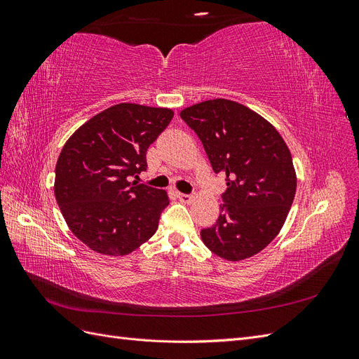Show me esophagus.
<instances>
[{
    "mask_svg": "<svg viewBox=\"0 0 359 359\" xmlns=\"http://www.w3.org/2000/svg\"><path fill=\"white\" fill-rule=\"evenodd\" d=\"M178 199L182 202V203H191L193 202V194H184V193H178Z\"/></svg>",
    "mask_w": 359,
    "mask_h": 359,
    "instance_id": "obj_1",
    "label": "esophagus"
}]
</instances>
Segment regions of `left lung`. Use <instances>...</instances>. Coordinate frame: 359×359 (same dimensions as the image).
<instances>
[{
    "mask_svg": "<svg viewBox=\"0 0 359 359\" xmlns=\"http://www.w3.org/2000/svg\"><path fill=\"white\" fill-rule=\"evenodd\" d=\"M202 140L215 173L226 175L224 203L203 244L238 262L257 255L283 227L297 191L292 154L277 128L250 107L226 99L180 112Z\"/></svg>",
    "mask_w": 359,
    "mask_h": 359,
    "instance_id": "left-lung-1",
    "label": "left lung"
}]
</instances>
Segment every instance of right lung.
Here are the masks:
<instances>
[{
	"instance_id": "obj_1",
	"label": "right lung",
	"mask_w": 359,
	"mask_h": 359,
	"mask_svg": "<svg viewBox=\"0 0 359 359\" xmlns=\"http://www.w3.org/2000/svg\"><path fill=\"white\" fill-rule=\"evenodd\" d=\"M172 116L168 107L114 104L62 147L53 191L69 229L95 253L126 256L156 233L168 193L130 177L147 169V149Z\"/></svg>"
}]
</instances>
